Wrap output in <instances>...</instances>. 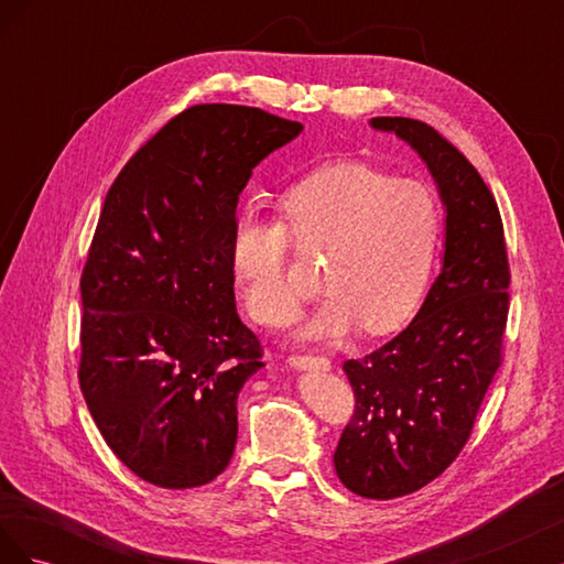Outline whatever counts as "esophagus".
<instances>
[{
	"label": "esophagus",
	"mask_w": 564,
	"mask_h": 564,
	"mask_svg": "<svg viewBox=\"0 0 564 564\" xmlns=\"http://www.w3.org/2000/svg\"><path fill=\"white\" fill-rule=\"evenodd\" d=\"M289 365L296 369H315V371H329L332 360L324 355H292L289 357Z\"/></svg>",
	"instance_id": "1"
}]
</instances>
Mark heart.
<instances>
[{"label": "heart", "mask_w": 564, "mask_h": 564, "mask_svg": "<svg viewBox=\"0 0 564 564\" xmlns=\"http://www.w3.org/2000/svg\"><path fill=\"white\" fill-rule=\"evenodd\" d=\"M278 204L282 224L245 216L232 237V272L256 322L284 327L299 313L292 245L301 253L324 251V296L303 338H334L355 324L383 334L416 308L440 230L437 202L423 183L336 162L289 185Z\"/></svg>", "instance_id": "obj_1"}]
</instances>
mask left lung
Returning a JSON list of instances; mask_svg holds the SVG:
<instances>
[{
	"label": "left lung",
	"mask_w": 564,
	"mask_h": 564,
	"mask_svg": "<svg viewBox=\"0 0 564 564\" xmlns=\"http://www.w3.org/2000/svg\"><path fill=\"white\" fill-rule=\"evenodd\" d=\"M412 145L445 202V259L421 311L395 338L346 360L355 409L334 452L338 480L398 499L445 473L466 447L503 360L510 265L503 220L477 169L421 119L373 117Z\"/></svg>",
	"instance_id": "1"
}]
</instances>
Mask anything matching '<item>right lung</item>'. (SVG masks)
I'll use <instances>...</instances> for the list:
<instances>
[{
    "instance_id": "add662e5",
    "label": "right lung",
    "mask_w": 564,
    "mask_h": 564,
    "mask_svg": "<svg viewBox=\"0 0 564 564\" xmlns=\"http://www.w3.org/2000/svg\"><path fill=\"white\" fill-rule=\"evenodd\" d=\"M261 108L193 106L117 174L82 270L79 386L141 480L202 487L237 442V395L263 346L235 308L237 202L253 166L301 133Z\"/></svg>"
}]
</instances>
